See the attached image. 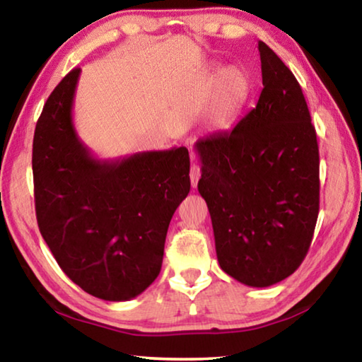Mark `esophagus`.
<instances>
[{
  "label": "esophagus",
  "mask_w": 362,
  "mask_h": 362,
  "mask_svg": "<svg viewBox=\"0 0 362 362\" xmlns=\"http://www.w3.org/2000/svg\"><path fill=\"white\" fill-rule=\"evenodd\" d=\"M201 177V168L198 166V164H192V169H189V179H192V187L194 188L196 185H198V180Z\"/></svg>",
  "instance_id": "esophagus-1"
}]
</instances>
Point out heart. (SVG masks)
I'll list each match as a JSON object with an SVG mask.
<instances>
[{"label": "heart", "mask_w": 362, "mask_h": 362, "mask_svg": "<svg viewBox=\"0 0 362 362\" xmlns=\"http://www.w3.org/2000/svg\"><path fill=\"white\" fill-rule=\"evenodd\" d=\"M217 76L220 86L211 112V124L216 129H226L246 103L250 93V81L240 70H220Z\"/></svg>", "instance_id": "1"}]
</instances>
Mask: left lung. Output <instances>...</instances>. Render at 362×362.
Segmentation results:
<instances>
[{"mask_svg": "<svg viewBox=\"0 0 362 362\" xmlns=\"http://www.w3.org/2000/svg\"><path fill=\"white\" fill-rule=\"evenodd\" d=\"M263 89L233 127L199 139L198 189L226 274L267 287L296 272L320 214V148L296 76L259 42Z\"/></svg>", "mask_w": 362, "mask_h": 362, "instance_id": "left-lung-1", "label": "left lung"}]
</instances>
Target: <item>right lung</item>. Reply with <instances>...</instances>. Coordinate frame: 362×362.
Listing matches in <instances>:
<instances>
[{
    "mask_svg": "<svg viewBox=\"0 0 362 362\" xmlns=\"http://www.w3.org/2000/svg\"><path fill=\"white\" fill-rule=\"evenodd\" d=\"M79 69L42 107L33 137L36 220L59 267L110 302L142 293L161 272L174 212L189 192L185 146L99 161L79 142L71 105Z\"/></svg>",
    "mask_w": 362,
    "mask_h": 362,
    "instance_id": "obj_1",
    "label": "right lung"
}]
</instances>
